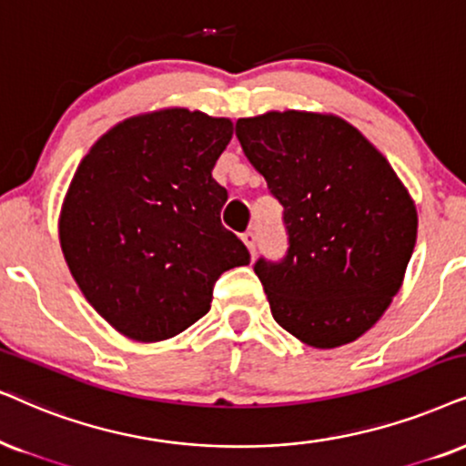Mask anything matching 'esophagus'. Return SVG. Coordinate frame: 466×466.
I'll return each mask as SVG.
<instances>
[{
    "mask_svg": "<svg viewBox=\"0 0 466 466\" xmlns=\"http://www.w3.org/2000/svg\"><path fill=\"white\" fill-rule=\"evenodd\" d=\"M243 243L247 245V249H249L251 256H253V253H256V243H258L256 232H251V229H247V232L243 234Z\"/></svg>",
    "mask_w": 466,
    "mask_h": 466,
    "instance_id": "34e87169",
    "label": "esophagus"
}]
</instances>
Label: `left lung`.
<instances>
[{
	"mask_svg": "<svg viewBox=\"0 0 466 466\" xmlns=\"http://www.w3.org/2000/svg\"><path fill=\"white\" fill-rule=\"evenodd\" d=\"M245 157L284 206L288 249L253 264L270 314L314 349L355 341L390 308L417 240V210L391 165L338 116L240 117Z\"/></svg>",
	"mask_w": 466,
	"mask_h": 466,
	"instance_id": "obj_1",
	"label": "left lung"
}]
</instances>
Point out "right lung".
<instances>
[{"instance_id": "obj_1", "label": "right lung", "mask_w": 466, "mask_h": 466, "mask_svg": "<svg viewBox=\"0 0 466 466\" xmlns=\"http://www.w3.org/2000/svg\"><path fill=\"white\" fill-rule=\"evenodd\" d=\"M228 117L165 109L125 120L79 163L60 215L64 258L94 309L137 341L174 338L213 301L249 251L221 223L213 167Z\"/></svg>"}]
</instances>
